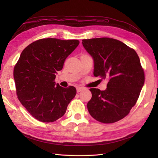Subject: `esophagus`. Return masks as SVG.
<instances>
[{
    "instance_id": "obj_1",
    "label": "esophagus",
    "mask_w": 158,
    "mask_h": 158,
    "mask_svg": "<svg viewBox=\"0 0 158 158\" xmlns=\"http://www.w3.org/2000/svg\"><path fill=\"white\" fill-rule=\"evenodd\" d=\"M83 90V88H81V87H78L77 88H76V91H77V93H79L81 91Z\"/></svg>"
}]
</instances>
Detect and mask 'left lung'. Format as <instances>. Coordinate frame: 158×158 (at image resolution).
Masks as SVG:
<instances>
[{"instance_id":"1","label":"left lung","mask_w":158,"mask_h":158,"mask_svg":"<svg viewBox=\"0 0 158 158\" xmlns=\"http://www.w3.org/2000/svg\"><path fill=\"white\" fill-rule=\"evenodd\" d=\"M85 49L94 60V75L107 79V89L90 88L87 107L90 115L103 123L125 117L135 106L144 84V72L133 49L109 37L83 40Z\"/></svg>"}]
</instances>
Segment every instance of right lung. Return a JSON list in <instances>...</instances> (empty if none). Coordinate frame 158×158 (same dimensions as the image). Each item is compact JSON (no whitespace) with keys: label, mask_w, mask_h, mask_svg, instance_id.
Segmentation results:
<instances>
[{"label":"right lung","mask_w":158,"mask_h":158,"mask_svg":"<svg viewBox=\"0 0 158 158\" xmlns=\"http://www.w3.org/2000/svg\"><path fill=\"white\" fill-rule=\"evenodd\" d=\"M80 44L76 40L45 38L23 50L14 66V78L19 101L31 115L44 123L63 117L76 94L74 86L55 85V74Z\"/></svg>","instance_id":"add662e5"}]
</instances>
